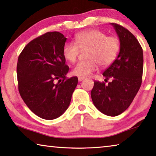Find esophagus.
<instances>
[{
	"label": "esophagus",
	"instance_id": "34e87169",
	"mask_svg": "<svg viewBox=\"0 0 156 156\" xmlns=\"http://www.w3.org/2000/svg\"><path fill=\"white\" fill-rule=\"evenodd\" d=\"M83 77H78V80H79V82H82V81L83 80Z\"/></svg>",
	"mask_w": 156,
	"mask_h": 156
}]
</instances>
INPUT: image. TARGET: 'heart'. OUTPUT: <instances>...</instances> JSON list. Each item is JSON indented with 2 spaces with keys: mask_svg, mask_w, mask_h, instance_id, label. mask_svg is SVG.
<instances>
[{
  "mask_svg": "<svg viewBox=\"0 0 156 156\" xmlns=\"http://www.w3.org/2000/svg\"><path fill=\"white\" fill-rule=\"evenodd\" d=\"M75 43L67 42L62 54L67 61L74 63L80 55V50L86 51V61L80 62L74 67L73 74L79 77L89 76L98 69V65L106 67L111 65L118 55L120 44L114 36H107L98 29H89L77 34Z\"/></svg>",
  "mask_w": 156,
  "mask_h": 156,
  "instance_id": "1",
  "label": "heart"
}]
</instances>
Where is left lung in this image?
I'll return each instance as SVG.
<instances>
[{
	"label": "left lung",
	"mask_w": 156,
	"mask_h": 156,
	"mask_svg": "<svg viewBox=\"0 0 156 156\" xmlns=\"http://www.w3.org/2000/svg\"><path fill=\"white\" fill-rule=\"evenodd\" d=\"M120 42V50L115 61L103 75L108 84L94 81L91 96L99 111L115 117L129 108L141 87L143 74V50L136 37L122 26L111 23Z\"/></svg>",
	"instance_id": "8db88e82"
}]
</instances>
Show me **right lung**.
<instances>
[{"mask_svg": "<svg viewBox=\"0 0 156 156\" xmlns=\"http://www.w3.org/2000/svg\"><path fill=\"white\" fill-rule=\"evenodd\" d=\"M66 40L58 31L47 32L31 41L18 57L20 94L29 109L42 119L62 115L77 85L76 76H66L69 68L62 54Z\"/></svg>", "mask_w": 156, "mask_h": 156, "instance_id": "1", "label": "right lung"}]
</instances>
